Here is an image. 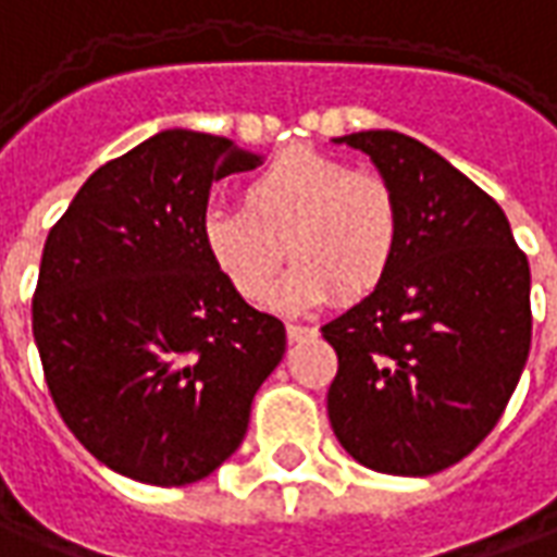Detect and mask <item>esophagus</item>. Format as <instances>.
<instances>
[{"label": "esophagus", "instance_id": "esophagus-1", "mask_svg": "<svg viewBox=\"0 0 557 557\" xmlns=\"http://www.w3.org/2000/svg\"><path fill=\"white\" fill-rule=\"evenodd\" d=\"M286 334H289V341H305V337H313L317 329H313V325H301V322H289V325H286Z\"/></svg>", "mask_w": 557, "mask_h": 557}]
</instances>
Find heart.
<instances>
[{
    "label": "heart",
    "mask_w": 557,
    "mask_h": 557,
    "mask_svg": "<svg viewBox=\"0 0 557 557\" xmlns=\"http://www.w3.org/2000/svg\"><path fill=\"white\" fill-rule=\"evenodd\" d=\"M216 274L250 305L277 286L289 250L298 262L274 305L301 313L359 301L383 286L400 240L395 189L376 171L310 147H286L240 184V208H211L198 225Z\"/></svg>",
    "instance_id": "1"
}]
</instances>
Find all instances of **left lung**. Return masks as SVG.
<instances>
[{
	"mask_svg": "<svg viewBox=\"0 0 557 557\" xmlns=\"http://www.w3.org/2000/svg\"><path fill=\"white\" fill-rule=\"evenodd\" d=\"M395 189L388 277L322 325L337 352L334 437L359 465L428 476L480 446L531 349V268L500 205L441 153L392 129L334 138Z\"/></svg>",
	"mask_w": 557,
	"mask_h": 557,
	"instance_id": "8db88e82",
	"label": "left lung"
}]
</instances>
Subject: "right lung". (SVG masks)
Masks as SVG:
<instances>
[{"instance_id": "obj_1", "label": "right lung", "mask_w": 557, "mask_h": 557, "mask_svg": "<svg viewBox=\"0 0 557 557\" xmlns=\"http://www.w3.org/2000/svg\"><path fill=\"white\" fill-rule=\"evenodd\" d=\"M259 157L165 129L104 162L50 228L33 334L62 422L150 485L205 480L235 453L286 329L232 292L198 225L211 184Z\"/></svg>"}]
</instances>
